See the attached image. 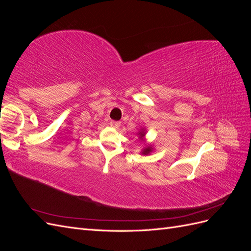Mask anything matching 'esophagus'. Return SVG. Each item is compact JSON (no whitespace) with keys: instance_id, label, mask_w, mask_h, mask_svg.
Wrapping results in <instances>:
<instances>
[{"instance_id":"34e87169","label":"esophagus","mask_w":251,"mask_h":251,"mask_svg":"<svg viewBox=\"0 0 251 251\" xmlns=\"http://www.w3.org/2000/svg\"><path fill=\"white\" fill-rule=\"evenodd\" d=\"M120 125H121L120 121H114V120L110 121V126L114 128H118L120 126Z\"/></svg>"}]
</instances>
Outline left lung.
Instances as JSON below:
<instances>
[{
  "instance_id": "8db88e82",
  "label": "left lung",
  "mask_w": 251,
  "mask_h": 251,
  "mask_svg": "<svg viewBox=\"0 0 251 251\" xmlns=\"http://www.w3.org/2000/svg\"><path fill=\"white\" fill-rule=\"evenodd\" d=\"M146 134H147V130L144 127H141V130L137 133V135L139 136V139L146 144V147H144L143 149H142V151H140L141 153V155H143V156H147V155H150L151 151H153V150H154V147L151 146V144H148L147 142H146Z\"/></svg>"
}]
</instances>
